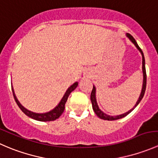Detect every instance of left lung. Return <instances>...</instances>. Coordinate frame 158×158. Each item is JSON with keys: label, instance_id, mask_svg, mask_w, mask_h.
<instances>
[{"label": "left lung", "instance_id": "obj_1", "mask_svg": "<svg viewBox=\"0 0 158 158\" xmlns=\"http://www.w3.org/2000/svg\"><path fill=\"white\" fill-rule=\"evenodd\" d=\"M125 35H126L127 37L128 38L129 40H130L132 44H133L134 45H135V47H136V48L138 49V50H139V52H141V56H142V73H143L142 89H141V94H140V96H139V98H138V101H137L136 104L135 105V106H134V107L132 108L131 109H130L128 111H127V112L124 113V114H119V115L111 116V115H109V114H106V113H105V112H103V111L99 109V107H98V103H97V100H96V89H95V85H93V89H92V93H91V96H90L91 102H92V109H93L94 111H95V114H96V115L98 116V118H100L103 119V120L113 121V120H117V119H120V118H122L125 117V116H126L127 114H128L129 113L131 112V111H133L134 109H135V108L136 107V106H138V104H139L140 102L141 101V99H142L143 97H144V92H145L146 82H147V76H146L145 60H144V53H143L142 50H141V49L140 48L139 46L138 45V44H137V42H136V40H135V38H134L133 36H131V35L129 34V33H126V34H125Z\"/></svg>", "mask_w": 158, "mask_h": 158}]
</instances>
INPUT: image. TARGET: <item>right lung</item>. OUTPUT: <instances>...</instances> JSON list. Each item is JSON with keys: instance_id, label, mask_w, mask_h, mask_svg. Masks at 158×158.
<instances>
[{"instance_id": "1", "label": "right lung", "mask_w": 158, "mask_h": 158, "mask_svg": "<svg viewBox=\"0 0 158 158\" xmlns=\"http://www.w3.org/2000/svg\"><path fill=\"white\" fill-rule=\"evenodd\" d=\"M78 84H79L78 82H74L73 85H70L67 90H66V92H65L64 95L63 96L62 99L60 100L59 104L57 105L54 109H52L49 111H47V112L45 113H36L27 109L26 108H24L21 104H20V102H19L18 99L17 98V96H16L15 92H14V89H13V86L12 92L14 97V99H15L17 106H19V108L21 109V111H23L26 115H27L28 117L31 118L33 119H35V120L36 121H40V122H50V121H54L56 120V119H57L58 118H60V116L62 114H63V112L64 111L65 109V104H66V101H67L69 94L71 93L74 89H76V87L78 86Z\"/></svg>"}]
</instances>
